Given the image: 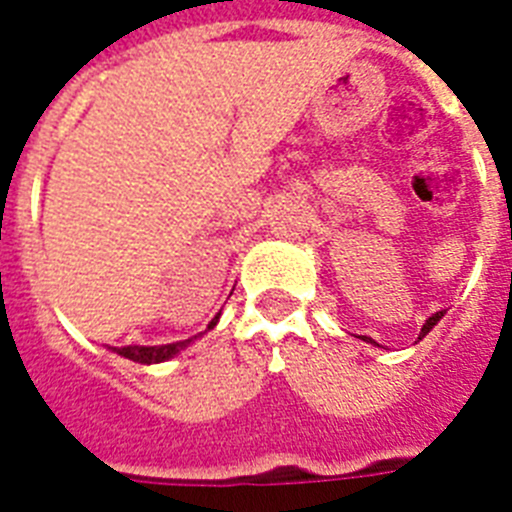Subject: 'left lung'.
Returning a JSON list of instances; mask_svg holds the SVG:
<instances>
[{"label":"left lung","instance_id":"1","mask_svg":"<svg viewBox=\"0 0 512 512\" xmlns=\"http://www.w3.org/2000/svg\"><path fill=\"white\" fill-rule=\"evenodd\" d=\"M441 316H444V311H438V313H433V316H430L428 321H425V324H422V329H420V337H425L430 332V329L436 327L438 321H441ZM420 337H417V340H420ZM366 340H369V337H366ZM372 342V340H369Z\"/></svg>","mask_w":512,"mask_h":512}]
</instances>
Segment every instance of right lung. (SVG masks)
Wrapping results in <instances>:
<instances>
[{
	"label": "right lung",
	"mask_w": 512,
	"mask_h": 512,
	"mask_svg": "<svg viewBox=\"0 0 512 512\" xmlns=\"http://www.w3.org/2000/svg\"><path fill=\"white\" fill-rule=\"evenodd\" d=\"M217 319H220V316H215V319L209 321V327H215ZM188 342L191 340L170 342V345H124V348H114V353L130 358L135 364H162V361H170L172 356H177Z\"/></svg>",
	"instance_id": "add662e5"
}]
</instances>
